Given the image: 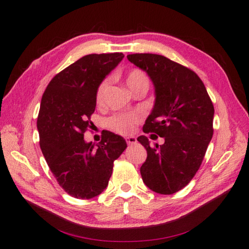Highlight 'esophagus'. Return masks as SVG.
Returning a JSON list of instances; mask_svg holds the SVG:
<instances>
[{
  "label": "esophagus",
  "mask_w": 249,
  "mask_h": 249,
  "mask_svg": "<svg viewBox=\"0 0 249 249\" xmlns=\"http://www.w3.org/2000/svg\"><path fill=\"white\" fill-rule=\"evenodd\" d=\"M125 140H126V142H127L128 145H134V144H136V142H137L136 137H134V136H128V137H126Z\"/></svg>",
  "instance_id": "34e87169"
}]
</instances>
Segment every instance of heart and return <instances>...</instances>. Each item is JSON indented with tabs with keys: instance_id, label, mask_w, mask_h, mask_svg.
<instances>
[{
	"instance_id": "b5f03b06",
	"label": "heart",
	"mask_w": 249,
	"mask_h": 249,
	"mask_svg": "<svg viewBox=\"0 0 249 249\" xmlns=\"http://www.w3.org/2000/svg\"><path fill=\"white\" fill-rule=\"evenodd\" d=\"M125 83L128 89L134 92L141 88H146L148 89V78H147L146 73L141 69L134 68L130 69L125 77ZM108 88V80H104L100 83V86L96 90L95 93V102L98 105H102L104 102V95ZM141 121V116L137 114H117L112 116L108 120L107 124L109 128L114 130L116 133L127 135L130 134L135 128L138 122Z\"/></svg>"
}]
</instances>
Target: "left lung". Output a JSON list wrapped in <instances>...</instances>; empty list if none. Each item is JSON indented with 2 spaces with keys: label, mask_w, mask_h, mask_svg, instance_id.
I'll return each instance as SVG.
<instances>
[{
  "label": "left lung",
  "mask_w": 249,
  "mask_h": 249,
  "mask_svg": "<svg viewBox=\"0 0 249 249\" xmlns=\"http://www.w3.org/2000/svg\"><path fill=\"white\" fill-rule=\"evenodd\" d=\"M127 59L155 87V105L142 130L165 138L160 146H151L144 135L137 138L147 150L142 178L150 190L172 195L190 182L203 161L213 136V103L199 75L187 67L155 53Z\"/></svg>",
  "instance_id": "obj_1"
}]
</instances>
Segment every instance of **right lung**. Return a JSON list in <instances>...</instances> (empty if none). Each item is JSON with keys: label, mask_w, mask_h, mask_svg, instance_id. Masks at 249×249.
<instances>
[{"label": "right lung", "mask_w": 249, "mask_h": 249, "mask_svg": "<svg viewBox=\"0 0 249 249\" xmlns=\"http://www.w3.org/2000/svg\"><path fill=\"white\" fill-rule=\"evenodd\" d=\"M124 54H87L54 75L40 102L37 128L43 155L58 183L69 196L92 199L104 191L113 163L127 144L103 130L96 147L84 142L95 109V93Z\"/></svg>", "instance_id": "obj_1"}]
</instances>
